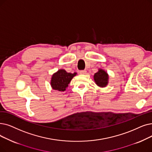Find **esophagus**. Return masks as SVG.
<instances>
[{
	"mask_svg": "<svg viewBox=\"0 0 152 152\" xmlns=\"http://www.w3.org/2000/svg\"><path fill=\"white\" fill-rule=\"evenodd\" d=\"M80 73L81 75H86V70H81L80 71Z\"/></svg>",
	"mask_w": 152,
	"mask_h": 152,
	"instance_id": "34e87169",
	"label": "esophagus"
}]
</instances>
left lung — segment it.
Returning <instances> with one entry per match:
<instances>
[{
    "label": "left lung",
    "instance_id": "left-lung-1",
    "mask_svg": "<svg viewBox=\"0 0 152 152\" xmlns=\"http://www.w3.org/2000/svg\"><path fill=\"white\" fill-rule=\"evenodd\" d=\"M94 80L98 86L105 87L109 82V75L104 70L99 69L94 74Z\"/></svg>",
    "mask_w": 152,
    "mask_h": 152
}]
</instances>
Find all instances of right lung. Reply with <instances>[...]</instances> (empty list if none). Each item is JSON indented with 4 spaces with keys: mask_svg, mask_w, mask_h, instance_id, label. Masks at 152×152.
Returning <instances> with one entry per match:
<instances>
[{
    "mask_svg": "<svg viewBox=\"0 0 152 152\" xmlns=\"http://www.w3.org/2000/svg\"><path fill=\"white\" fill-rule=\"evenodd\" d=\"M76 75V72H67L63 69L58 70L52 75L51 80V88L59 91H64L68 88L72 79Z\"/></svg>",
    "mask_w": 152,
    "mask_h": 152,
    "instance_id": "right-lung-1",
    "label": "right lung"
}]
</instances>
